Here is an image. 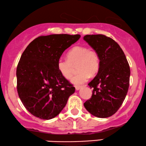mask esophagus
<instances>
[{
	"mask_svg": "<svg viewBox=\"0 0 146 146\" xmlns=\"http://www.w3.org/2000/svg\"><path fill=\"white\" fill-rule=\"evenodd\" d=\"M81 88H82V86H75V89H76V90H79Z\"/></svg>",
	"mask_w": 146,
	"mask_h": 146,
	"instance_id": "34e87169",
	"label": "esophagus"
}]
</instances>
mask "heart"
I'll list each match as a JSON object with an SVG mask.
<instances>
[{
  "instance_id": "obj_1",
  "label": "heart",
  "mask_w": 146,
  "mask_h": 146,
  "mask_svg": "<svg viewBox=\"0 0 146 146\" xmlns=\"http://www.w3.org/2000/svg\"><path fill=\"white\" fill-rule=\"evenodd\" d=\"M79 71L72 78V83L81 85L89 78L90 75H94L100 68V60L99 55L94 50L88 49L84 46L72 48L67 53V58H60L57 63L59 72L64 78L70 79L73 75L74 65Z\"/></svg>"
}]
</instances>
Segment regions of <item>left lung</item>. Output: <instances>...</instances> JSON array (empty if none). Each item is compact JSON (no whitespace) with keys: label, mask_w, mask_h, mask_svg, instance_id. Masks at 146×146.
<instances>
[{"label":"left lung","mask_w":146,"mask_h":146,"mask_svg":"<svg viewBox=\"0 0 146 146\" xmlns=\"http://www.w3.org/2000/svg\"><path fill=\"white\" fill-rule=\"evenodd\" d=\"M84 40L98 53L100 65L98 75L88 84L93 88L90 100L84 104L99 118L114 115L124 101L128 90L130 70L119 45L104 35H86Z\"/></svg>","instance_id":"1"}]
</instances>
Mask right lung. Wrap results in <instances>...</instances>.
<instances>
[{"mask_svg": "<svg viewBox=\"0 0 146 146\" xmlns=\"http://www.w3.org/2000/svg\"><path fill=\"white\" fill-rule=\"evenodd\" d=\"M80 35L52 34L36 38L23 53L16 69L17 90L26 109L48 120L60 114L75 93V87L60 74L57 63L63 52Z\"/></svg>", "mask_w": 146, "mask_h": 146, "instance_id": "1", "label": "right lung"}]
</instances>
